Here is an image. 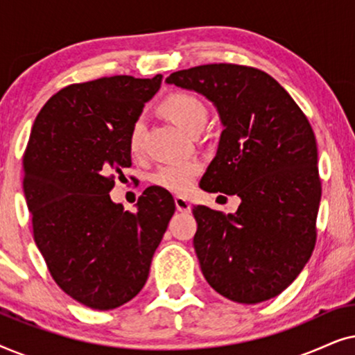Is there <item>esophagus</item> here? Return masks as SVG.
<instances>
[{
    "label": "esophagus",
    "mask_w": 355,
    "mask_h": 355,
    "mask_svg": "<svg viewBox=\"0 0 355 355\" xmlns=\"http://www.w3.org/2000/svg\"><path fill=\"white\" fill-rule=\"evenodd\" d=\"M174 203H176L178 211H181V213L191 211V203H189L184 197H174Z\"/></svg>",
    "instance_id": "obj_1"
}]
</instances>
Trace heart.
<instances>
[{
	"instance_id": "heart-1",
	"label": "heart",
	"mask_w": 355,
	"mask_h": 355,
	"mask_svg": "<svg viewBox=\"0 0 355 355\" xmlns=\"http://www.w3.org/2000/svg\"><path fill=\"white\" fill-rule=\"evenodd\" d=\"M158 111L164 118L182 129L184 132L196 135L203 129L208 119V108L200 96L189 92H174L168 95L158 106ZM145 125L142 121H135L130 125L128 135V148L132 157L142 153ZM202 171V163L198 159H186V162L164 164L153 174L152 181L155 186L173 193H184L193 186V181Z\"/></svg>"
}]
</instances>
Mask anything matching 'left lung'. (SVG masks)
Masks as SVG:
<instances>
[{"label":"left lung","instance_id":"left-lung-1","mask_svg":"<svg viewBox=\"0 0 355 355\" xmlns=\"http://www.w3.org/2000/svg\"><path fill=\"white\" fill-rule=\"evenodd\" d=\"M166 82L216 106L225 130L200 187L241 198L234 215L193 207L203 276L234 302L276 297L297 278L317 241L322 181L307 116L273 77L250 66H196Z\"/></svg>","mask_w":355,"mask_h":355}]
</instances>
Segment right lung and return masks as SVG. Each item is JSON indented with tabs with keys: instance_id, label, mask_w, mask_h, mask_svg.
Segmentation results:
<instances>
[{
	"instance_id": "add662e5",
	"label": "right lung",
	"mask_w": 355,
	"mask_h": 355,
	"mask_svg": "<svg viewBox=\"0 0 355 355\" xmlns=\"http://www.w3.org/2000/svg\"><path fill=\"white\" fill-rule=\"evenodd\" d=\"M162 79L67 85L33 123L22 159L33 239L55 283L85 307L116 309L140 293L176 210L171 193L155 186L134 213L110 197L114 178L130 166V125Z\"/></svg>"
}]
</instances>
